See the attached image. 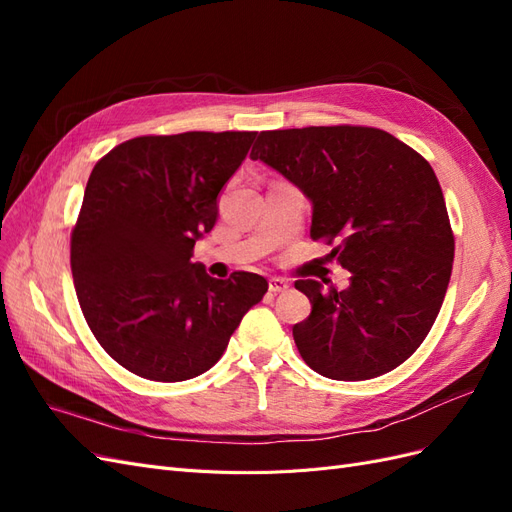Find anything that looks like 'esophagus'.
Here are the masks:
<instances>
[{"label":"esophagus","mask_w":512,"mask_h":512,"mask_svg":"<svg viewBox=\"0 0 512 512\" xmlns=\"http://www.w3.org/2000/svg\"><path fill=\"white\" fill-rule=\"evenodd\" d=\"M288 286L290 284L284 280V277H271V280H269V292H273V294L288 290Z\"/></svg>","instance_id":"esophagus-1"}]
</instances>
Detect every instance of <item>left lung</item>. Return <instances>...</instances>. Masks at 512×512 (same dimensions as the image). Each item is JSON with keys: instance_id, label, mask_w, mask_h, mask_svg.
<instances>
[{"instance_id": "obj_1", "label": "left lung", "mask_w": 512, "mask_h": 512, "mask_svg": "<svg viewBox=\"0 0 512 512\" xmlns=\"http://www.w3.org/2000/svg\"><path fill=\"white\" fill-rule=\"evenodd\" d=\"M312 203L309 237L333 245L350 284L297 280L312 314L294 324L303 361L369 380L423 344L444 301L455 239L436 173L393 134L363 126L260 132L250 153Z\"/></svg>"}]
</instances>
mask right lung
I'll return each mask as SVG.
<instances>
[{"instance_id": "add662e5", "label": "right lung", "mask_w": 512, "mask_h": 512, "mask_svg": "<svg viewBox=\"0 0 512 512\" xmlns=\"http://www.w3.org/2000/svg\"><path fill=\"white\" fill-rule=\"evenodd\" d=\"M256 132L138 136L111 149L87 181L70 265L100 346L132 374L181 382L224 354L262 275L209 277L194 243L218 220V194Z\"/></svg>"}]
</instances>
